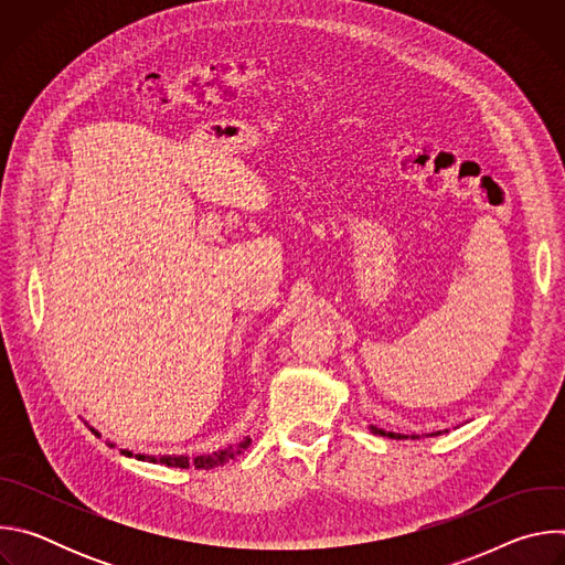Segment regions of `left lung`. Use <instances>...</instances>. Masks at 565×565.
Masks as SVG:
<instances>
[{
    "instance_id": "left-lung-1",
    "label": "left lung",
    "mask_w": 565,
    "mask_h": 565,
    "mask_svg": "<svg viewBox=\"0 0 565 565\" xmlns=\"http://www.w3.org/2000/svg\"><path fill=\"white\" fill-rule=\"evenodd\" d=\"M369 429L373 431V434H377V436H386V438H395V440H409V438H420V436H416V434H412V436H407V434H395V431H384V429H380V427H375V425H369ZM443 431H434V434H429V436H440Z\"/></svg>"
}]
</instances>
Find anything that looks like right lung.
<instances>
[{"label": "right lung", "mask_w": 565, "mask_h": 565, "mask_svg": "<svg viewBox=\"0 0 565 565\" xmlns=\"http://www.w3.org/2000/svg\"><path fill=\"white\" fill-rule=\"evenodd\" d=\"M96 431V429H92ZM98 434V431H96ZM250 438H244L236 445H227L225 449H218V451H212V454H201V456H179V454H163V456H151V454H134L129 449H120L125 456H134L138 460H147V462H160V465H168V467H181V469H188V467H196V469H214V467H221L225 465L230 458H236L238 454H244L248 447H250ZM114 447V443H109Z\"/></svg>", "instance_id": "1"}]
</instances>
